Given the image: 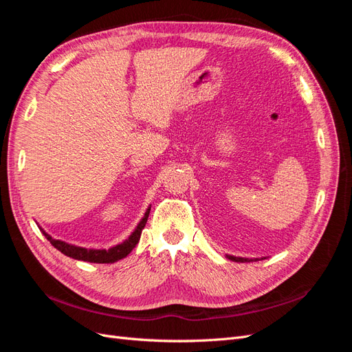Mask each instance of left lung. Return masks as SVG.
<instances>
[{
  "label": "left lung",
  "mask_w": 352,
  "mask_h": 352,
  "mask_svg": "<svg viewBox=\"0 0 352 352\" xmlns=\"http://www.w3.org/2000/svg\"><path fill=\"white\" fill-rule=\"evenodd\" d=\"M228 258L232 261H236V263H250L252 260H258V258H242V257H233V255H228Z\"/></svg>",
  "instance_id": "left-lung-1"
}]
</instances>
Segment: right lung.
Returning a JSON list of instances; mask_svg holds the SVG:
<instances>
[{"label": "right lung", "instance_id": "1", "mask_svg": "<svg viewBox=\"0 0 352 352\" xmlns=\"http://www.w3.org/2000/svg\"><path fill=\"white\" fill-rule=\"evenodd\" d=\"M150 210L151 207H148V210L145 211V216L142 217V220L140 221V225L136 226V229L132 232V235L127 238L124 242L116 245V247L110 248V250H88V248H82V247H76V245H72L67 242H63L58 239L51 238L48 233L41 229V232L44 233L45 238L50 241V243L52 247L57 248L60 252H63L67 257H72L74 260H80V261H89V263H116L122 258H124L127 254H129L135 247L136 243L140 242L142 229L146 225L148 216H150Z\"/></svg>", "mask_w": 352, "mask_h": 352}]
</instances>
